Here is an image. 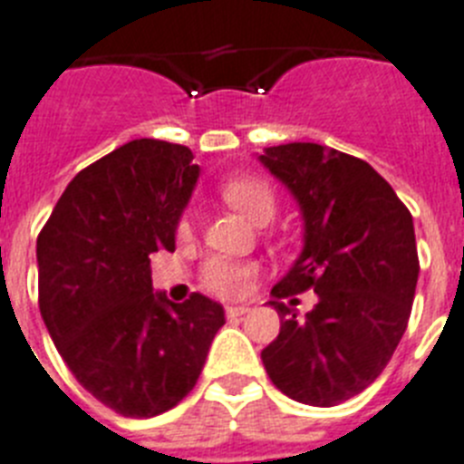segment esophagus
<instances>
[{"label": "esophagus", "instance_id": "obj_1", "mask_svg": "<svg viewBox=\"0 0 464 464\" xmlns=\"http://www.w3.org/2000/svg\"><path fill=\"white\" fill-rule=\"evenodd\" d=\"M246 312H248L246 304H227V307H225V314H227L229 319H232V316L246 314Z\"/></svg>", "mask_w": 464, "mask_h": 464}]
</instances>
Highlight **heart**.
Masks as SVG:
<instances>
[{
    "label": "heart",
    "instance_id": "heart-1",
    "mask_svg": "<svg viewBox=\"0 0 464 464\" xmlns=\"http://www.w3.org/2000/svg\"><path fill=\"white\" fill-rule=\"evenodd\" d=\"M220 197L225 204L246 216L251 223L265 225L270 223L276 213V194L267 180L258 176H239L229 178L220 185ZM180 235L189 232V220L183 218L178 225ZM258 265L244 263V260H227V258H208L201 265L199 281L201 286L213 295L220 298H239L246 291L248 281L256 276Z\"/></svg>",
    "mask_w": 464,
    "mask_h": 464
}]
</instances>
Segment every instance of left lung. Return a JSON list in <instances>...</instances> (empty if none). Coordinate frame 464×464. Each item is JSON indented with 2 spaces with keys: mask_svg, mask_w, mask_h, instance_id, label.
I'll use <instances>...</instances> for the list:
<instances>
[{
  "mask_svg": "<svg viewBox=\"0 0 464 464\" xmlns=\"http://www.w3.org/2000/svg\"><path fill=\"white\" fill-rule=\"evenodd\" d=\"M263 161L298 199L304 248L272 288L284 319L263 350L286 397L335 406L366 390L409 326L420 272L413 216L373 166L316 142L267 148ZM312 287L315 310L298 320L284 297Z\"/></svg>",
  "mask_w": 464,
  "mask_h": 464,
  "instance_id": "obj_1",
  "label": "left lung"
}]
</instances>
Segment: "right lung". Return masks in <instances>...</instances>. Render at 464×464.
Returning a JSON list of instances; mask_svg holds the SVG:
<instances>
[{
    "label": "right lung",
    "instance_id": "obj_1",
    "mask_svg": "<svg viewBox=\"0 0 464 464\" xmlns=\"http://www.w3.org/2000/svg\"><path fill=\"white\" fill-rule=\"evenodd\" d=\"M176 142L140 138L82 169L37 237L39 312L79 385L126 418L188 397L225 324L211 298L152 293L150 256L176 248L199 166Z\"/></svg>",
    "mask_w": 464,
    "mask_h": 464
}]
</instances>
